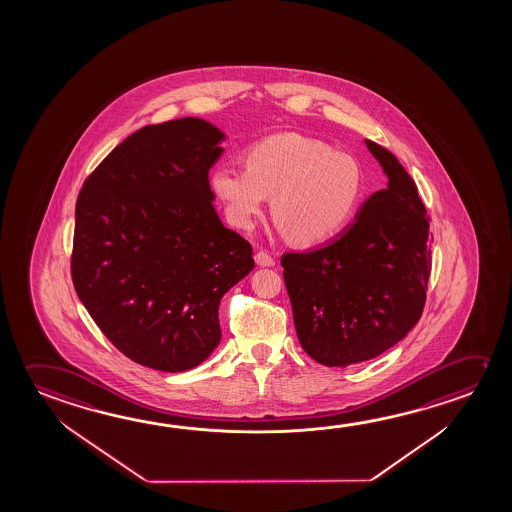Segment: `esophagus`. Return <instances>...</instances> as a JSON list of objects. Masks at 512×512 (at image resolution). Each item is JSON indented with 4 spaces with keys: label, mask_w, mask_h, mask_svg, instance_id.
<instances>
[{
    "label": "esophagus",
    "mask_w": 512,
    "mask_h": 512,
    "mask_svg": "<svg viewBox=\"0 0 512 512\" xmlns=\"http://www.w3.org/2000/svg\"><path fill=\"white\" fill-rule=\"evenodd\" d=\"M255 262H257L259 266H262V268L275 266V259H273L268 252H264V250H259V252L255 253Z\"/></svg>",
    "instance_id": "obj_1"
}]
</instances>
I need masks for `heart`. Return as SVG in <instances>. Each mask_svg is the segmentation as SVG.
<instances>
[{
	"mask_svg": "<svg viewBox=\"0 0 512 512\" xmlns=\"http://www.w3.org/2000/svg\"><path fill=\"white\" fill-rule=\"evenodd\" d=\"M244 169L219 166L210 189L234 227L250 230L271 195V212L294 243L319 244L343 230L362 198L359 162L344 151L296 132L248 146Z\"/></svg>",
	"mask_w": 512,
	"mask_h": 512,
	"instance_id": "obj_1",
	"label": "heart"
}]
</instances>
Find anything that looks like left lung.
Returning a JSON list of instances; mask_svg holds the SVG:
<instances>
[{
  "mask_svg": "<svg viewBox=\"0 0 512 512\" xmlns=\"http://www.w3.org/2000/svg\"><path fill=\"white\" fill-rule=\"evenodd\" d=\"M389 182L371 194L336 241L282 255L303 350L344 368L375 359L418 323L432 269L428 216L418 187L391 151L366 141Z\"/></svg>",
  "mask_w": 512,
  "mask_h": 512,
  "instance_id": "obj_1",
  "label": "left lung"
}]
</instances>
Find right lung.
I'll return each mask as SVG.
<instances>
[{"mask_svg": "<svg viewBox=\"0 0 512 512\" xmlns=\"http://www.w3.org/2000/svg\"><path fill=\"white\" fill-rule=\"evenodd\" d=\"M223 132L198 118L148 125L87 176L76 200L71 277L110 343L159 371H185L219 344L223 294L253 268L223 227L209 169Z\"/></svg>", "mask_w": 512, "mask_h": 512, "instance_id": "1", "label": "right lung"}]
</instances>
